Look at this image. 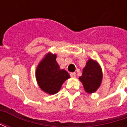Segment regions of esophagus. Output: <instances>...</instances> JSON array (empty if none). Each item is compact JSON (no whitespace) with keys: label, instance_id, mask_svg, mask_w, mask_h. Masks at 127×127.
Segmentation results:
<instances>
[{"label":"esophagus","instance_id":"1","mask_svg":"<svg viewBox=\"0 0 127 127\" xmlns=\"http://www.w3.org/2000/svg\"><path fill=\"white\" fill-rule=\"evenodd\" d=\"M70 75L71 77H76V73H70Z\"/></svg>","mask_w":127,"mask_h":127}]
</instances>
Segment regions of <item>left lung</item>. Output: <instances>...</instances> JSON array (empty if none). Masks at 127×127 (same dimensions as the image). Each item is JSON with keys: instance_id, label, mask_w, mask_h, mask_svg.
Masks as SVG:
<instances>
[{"instance_id": "left-lung-1", "label": "left lung", "mask_w": 127, "mask_h": 127, "mask_svg": "<svg viewBox=\"0 0 127 127\" xmlns=\"http://www.w3.org/2000/svg\"><path fill=\"white\" fill-rule=\"evenodd\" d=\"M102 77L101 67L96 62L90 59L83 69L82 75L79 79L82 82L85 91L88 93H93L101 85Z\"/></svg>"}]
</instances>
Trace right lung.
<instances>
[{
	"mask_svg": "<svg viewBox=\"0 0 127 127\" xmlns=\"http://www.w3.org/2000/svg\"><path fill=\"white\" fill-rule=\"evenodd\" d=\"M56 58V54H47L39 63L36 71V78L39 87L50 95L58 93L64 82L70 77L65 70L60 69Z\"/></svg>",
	"mask_w": 127,
	"mask_h": 127,
	"instance_id": "add662e5",
	"label": "right lung"
}]
</instances>
